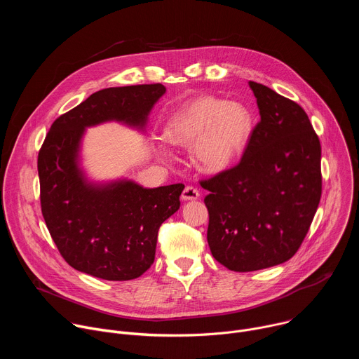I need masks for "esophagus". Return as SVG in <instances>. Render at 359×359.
Listing matches in <instances>:
<instances>
[{"instance_id":"obj_1","label":"esophagus","mask_w":359,"mask_h":359,"mask_svg":"<svg viewBox=\"0 0 359 359\" xmlns=\"http://www.w3.org/2000/svg\"><path fill=\"white\" fill-rule=\"evenodd\" d=\"M198 196H200L198 190L193 186H186L183 193H182L183 200H196V198H198Z\"/></svg>"}]
</instances>
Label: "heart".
<instances>
[{
	"label": "heart",
	"instance_id": "heart-1",
	"mask_svg": "<svg viewBox=\"0 0 359 359\" xmlns=\"http://www.w3.org/2000/svg\"><path fill=\"white\" fill-rule=\"evenodd\" d=\"M254 132V116L243 102L201 96L175 112L165 136L173 144H193V161L204 172L227 169L245 150ZM159 151L165 149L159 146Z\"/></svg>",
	"mask_w": 359,
	"mask_h": 359
}]
</instances>
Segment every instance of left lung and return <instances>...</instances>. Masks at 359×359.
<instances>
[{
    "label": "left lung",
    "instance_id": "obj_1",
    "mask_svg": "<svg viewBox=\"0 0 359 359\" xmlns=\"http://www.w3.org/2000/svg\"><path fill=\"white\" fill-rule=\"evenodd\" d=\"M257 97L255 125L240 162L210 179L208 241L213 257L231 271L269 269L290 260L318 209L321 144L294 100L250 81Z\"/></svg>",
    "mask_w": 359,
    "mask_h": 359
}]
</instances>
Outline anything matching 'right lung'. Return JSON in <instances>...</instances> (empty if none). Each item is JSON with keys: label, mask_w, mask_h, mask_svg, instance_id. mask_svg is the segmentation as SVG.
Listing matches in <instances>:
<instances>
[{"label": "right lung", "mask_w": 359, "mask_h": 359, "mask_svg": "<svg viewBox=\"0 0 359 359\" xmlns=\"http://www.w3.org/2000/svg\"><path fill=\"white\" fill-rule=\"evenodd\" d=\"M165 92L162 83L97 90L46 133L38 153L41 210L64 260L78 271L126 281L155 262L159 227L179 210L184 184H92L78 166V151L88 126L118 121L142 129Z\"/></svg>", "instance_id": "obj_1"}]
</instances>
